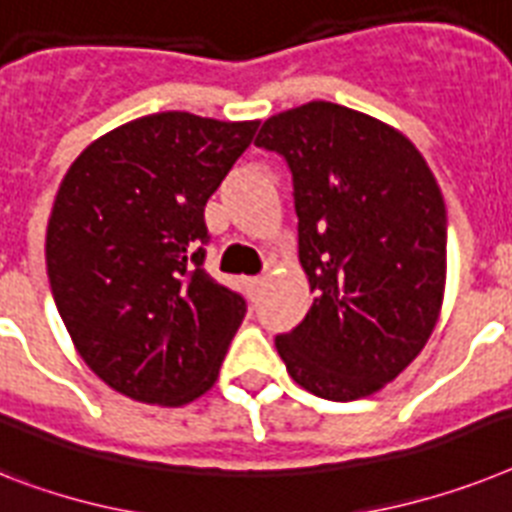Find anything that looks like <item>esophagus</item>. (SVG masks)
<instances>
[{
    "label": "esophagus",
    "instance_id": "esophagus-1",
    "mask_svg": "<svg viewBox=\"0 0 512 512\" xmlns=\"http://www.w3.org/2000/svg\"><path fill=\"white\" fill-rule=\"evenodd\" d=\"M261 285H264V277H248L246 280V287H248V293H251V298L261 290Z\"/></svg>",
    "mask_w": 512,
    "mask_h": 512
}]
</instances>
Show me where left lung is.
Here are the masks:
<instances>
[{"label":"left lung","instance_id":"1","mask_svg":"<svg viewBox=\"0 0 512 512\" xmlns=\"http://www.w3.org/2000/svg\"><path fill=\"white\" fill-rule=\"evenodd\" d=\"M256 146L290 164L298 259L314 303L274 340L287 374L319 398H369L398 379L439 322L445 198L398 128L308 101L261 125Z\"/></svg>","mask_w":512,"mask_h":512}]
</instances>
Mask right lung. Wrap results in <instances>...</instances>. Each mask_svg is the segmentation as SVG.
Instances as JSON below:
<instances>
[{
  "label": "right lung",
  "instance_id": "1",
  "mask_svg": "<svg viewBox=\"0 0 512 512\" xmlns=\"http://www.w3.org/2000/svg\"><path fill=\"white\" fill-rule=\"evenodd\" d=\"M259 120L156 112L70 164L46 272L78 356L114 392L180 408L214 387L246 301L206 274L204 206Z\"/></svg>",
  "mask_w": 512,
  "mask_h": 512
}]
</instances>
